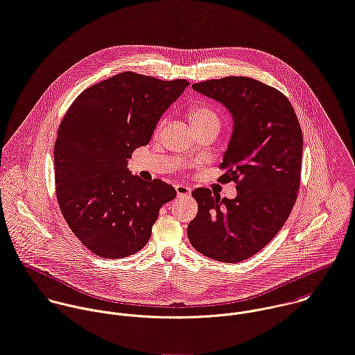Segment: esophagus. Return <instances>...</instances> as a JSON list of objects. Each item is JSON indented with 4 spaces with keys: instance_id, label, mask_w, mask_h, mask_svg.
I'll list each match as a JSON object with an SVG mask.
<instances>
[{
    "instance_id": "esophagus-1",
    "label": "esophagus",
    "mask_w": 355,
    "mask_h": 355,
    "mask_svg": "<svg viewBox=\"0 0 355 355\" xmlns=\"http://www.w3.org/2000/svg\"><path fill=\"white\" fill-rule=\"evenodd\" d=\"M175 191H177V195H178V196H188V195H191L189 187H187V185H184V184H177V185H175Z\"/></svg>"
}]
</instances>
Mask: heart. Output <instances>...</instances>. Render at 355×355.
Listing matches in <instances>:
<instances>
[{"label":"heart","instance_id":"obj_1","mask_svg":"<svg viewBox=\"0 0 355 355\" xmlns=\"http://www.w3.org/2000/svg\"><path fill=\"white\" fill-rule=\"evenodd\" d=\"M188 118L192 128L206 125V124H216L220 127V118L217 112L205 104L192 105L188 111Z\"/></svg>","mask_w":355,"mask_h":355}]
</instances>
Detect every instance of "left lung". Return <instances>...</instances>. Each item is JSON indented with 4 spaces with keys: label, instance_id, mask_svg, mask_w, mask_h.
Segmentation results:
<instances>
[{
    "label": "left lung",
    "instance_id": "1",
    "mask_svg": "<svg viewBox=\"0 0 355 355\" xmlns=\"http://www.w3.org/2000/svg\"><path fill=\"white\" fill-rule=\"evenodd\" d=\"M192 89L228 108L234 130L220 168L237 184L234 199L207 188L192 196L199 210L188 239L202 255L227 263L265 248L288 218L301 182L302 131L290 100L247 76L193 83Z\"/></svg>",
    "mask_w": 355,
    "mask_h": 355
}]
</instances>
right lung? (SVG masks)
<instances>
[{
  "label": "right lung",
  "mask_w": 355,
  "mask_h": 355,
  "mask_svg": "<svg viewBox=\"0 0 355 355\" xmlns=\"http://www.w3.org/2000/svg\"><path fill=\"white\" fill-rule=\"evenodd\" d=\"M188 85L121 72L83 90L62 118L54 145L57 200L72 232L97 257L141 251L160 207L175 198L171 185L145 182L127 163Z\"/></svg>",
  "instance_id": "add662e5"
}]
</instances>
